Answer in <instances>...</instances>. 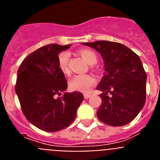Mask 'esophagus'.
<instances>
[{"label": "esophagus", "mask_w": 160, "mask_h": 160, "mask_svg": "<svg viewBox=\"0 0 160 160\" xmlns=\"http://www.w3.org/2000/svg\"><path fill=\"white\" fill-rule=\"evenodd\" d=\"M90 96H91V95H90V94H84V98H90Z\"/></svg>", "instance_id": "34e87169"}]
</instances>
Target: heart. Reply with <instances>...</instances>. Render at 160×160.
I'll return each instance as SVG.
<instances>
[{
  "label": "heart",
  "instance_id": "heart-1",
  "mask_svg": "<svg viewBox=\"0 0 160 160\" xmlns=\"http://www.w3.org/2000/svg\"><path fill=\"white\" fill-rule=\"evenodd\" d=\"M78 53L89 64L93 65L97 62V55L90 49H82L79 50ZM69 58H70L69 53L66 51L59 53L58 58L59 70L65 74H67L70 72ZM95 82V78L90 74H78L70 79L69 82V86H70V89L73 90L87 93L90 91V89L92 88Z\"/></svg>",
  "mask_w": 160,
  "mask_h": 160
}]
</instances>
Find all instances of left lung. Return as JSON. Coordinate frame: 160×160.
Here are the masks:
<instances>
[{"label": "left lung", "instance_id": "left-lung-1", "mask_svg": "<svg viewBox=\"0 0 160 160\" xmlns=\"http://www.w3.org/2000/svg\"><path fill=\"white\" fill-rule=\"evenodd\" d=\"M82 44L99 52L104 61L105 74L97 87L102 92L98 118L114 127L131 122L146 102L147 73L139 57L118 42L97 41Z\"/></svg>", "mask_w": 160, "mask_h": 160}]
</instances>
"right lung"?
Here are the masks:
<instances>
[{"instance_id": "right-lung-1", "label": "right lung", "mask_w": 160, "mask_h": 160, "mask_svg": "<svg viewBox=\"0 0 160 160\" xmlns=\"http://www.w3.org/2000/svg\"><path fill=\"white\" fill-rule=\"evenodd\" d=\"M70 46L58 44L42 46L28 55L18 69L15 91L22 112L32 125L47 132L70 126L83 100L78 91L57 96L68 86L58 68V53Z\"/></svg>"}]
</instances>
